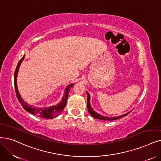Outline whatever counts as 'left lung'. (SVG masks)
Masks as SVG:
<instances>
[{"label":"left lung","mask_w":161,"mask_h":161,"mask_svg":"<svg viewBox=\"0 0 161 161\" xmlns=\"http://www.w3.org/2000/svg\"><path fill=\"white\" fill-rule=\"evenodd\" d=\"M87 107L88 111H89V113H90V115H91L92 117H95V118H96V119H98L105 120V121H107V120H108V121L115 120V119H119V118H121V117H125V116L129 114H130V111H130L127 113V114H124V115H121V116H119V117H105V116L101 115L98 114L97 113H96L95 111H93V109H92V106H91V105H90V94H89L88 92H87Z\"/></svg>","instance_id":"1"}]
</instances>
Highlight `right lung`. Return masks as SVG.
I'll return each instance as SVG.
<instances>
[{"instance_id":"add662e5","label":"right lung","mask_w":161,"mask_h":161,"mask_svg":"<svg viewBox=\"0 0 161 161\" xmlns=\"http://www.w3.org/2000/svg\"><path fill=\"white\" fill-rule=\"evenodd\" d=\"M25 55H24V56L21 58L19 64H18L16 68L14 71V88H15V92H16L18 100L19 101V102L21 104V105L23 107V108L25 109L26 111L29 112L30 114H31L32 115H37L38 117L45 118V119H53V118L58 116L59 114H61L64 108H65V105H66L67 99L68 97V93L69 92L70 89L73 87V86L74 84H71L67 86V87L65 89L64 94V96H63L62 100L58 104H56L55 105L50 106V107H46V108H36V107H34L32 105L28 104L21 97L20 95L19 92V90H18L17 82H16L18 71H19V67H20V65L22 60L24 59V58H25Z\"/></svg>"}]
</instances>
